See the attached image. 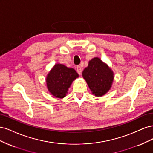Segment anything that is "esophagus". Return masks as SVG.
Returning a JSON list of instances; mask_svg holds the SVG:
<instances>
[{
  "label": "esophagus",
  "instance_id": "1",
  "mask_svg": "<svg viewBox=\"0 0 153 153\" xmlns=\"http://www.w3.org/2000/svg\"><path fill=\"white\" fill-rule=\"evenodd\" d=\"M76 71L77 73L79 74V75H81L82 71V68L80 66H77L76 67Z\"/></svg>",
  "mask_w": 153,
  "mask_h": 153
}]
</instances>
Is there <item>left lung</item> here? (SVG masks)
Returning <instances> with one entry per match:
<instances>
[{"mask_svg":"<svg viewBox=\"0 0 153 153\" xmlns=\"http://www.w3.org/2000/svg\"><path fill=\"white\" fill-rule=\"evenodd\" d=\"M82 76L96 96H102L106 94L114 80L112 71L98 57L89 62V65L83 71Z\"/></svg>","mask_w":153,"mask_h":153,"instance_id":"obj_1","label":"left lung"}]
</instances>
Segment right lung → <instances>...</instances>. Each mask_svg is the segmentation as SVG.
I'll list each match as a JSON object with an SVG mask.
<instances>
[{
	"instance_id": "obj_1",
	"label": "right lung",
	"mask_w": 153,
	"mask_h": 153,
	"mask_svg": "<svg viewBox=\"0 0 153 153\" xmlns=\"http://www.w3.org/2000/svg\"><path fill=\"white\" fill-rule=\"evenodd\" d=\"M77 77L78 74L74 69L61 64H55L47 77L48 89L53 96L63 98L72 82Z\"/></svg>"
}]
</instances>
